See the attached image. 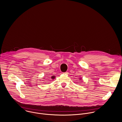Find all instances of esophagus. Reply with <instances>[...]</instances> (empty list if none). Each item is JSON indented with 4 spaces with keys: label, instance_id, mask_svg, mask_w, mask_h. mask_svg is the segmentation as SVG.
<instances>
[{
    "label": "esophagus",
    "instance_id": "1",
    "mask_svg": "<svg viewBox=\"0 0 122 122\" xmlns=\"http://www.w3.org/2000/svg\"><path fill=\"white\" fill-rule=\"evenodd\" d=\"M63 74H64V75H68V73L67 72H66L63 73Z\"/></svg>",
    "mask_w": 122,
    "mask_h": 122
}]
</instances>
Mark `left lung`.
Returning <instances> with one entry per match:
<instances>
[{
    "mask_svg": "<svg viewBox=\"0 0 122 122\" xmlns=\"http://www.w3.org/2000/svg\"><path fill=\"white\" fill-rule=\"evenodd\" d=\"M80 80H81V78H80Z\"/></svg>",
    "mask_w": 122,
    "mask_h": 122,
    "instance_id": "8db88e82",
    "label": "left lung"
}]
</instances>
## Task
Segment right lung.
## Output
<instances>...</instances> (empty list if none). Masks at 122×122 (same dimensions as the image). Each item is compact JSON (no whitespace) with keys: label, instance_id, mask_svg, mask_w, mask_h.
Segmentation results:
<instances>
[{"label":"right lung","instance_id":"1","mask_svg":"<svg viewBox=\"0 0 122 122\" xmlns=\"http://www.w3.org/2000/svg\"><path fill=\"white\" fill-rule=\"evenodd\" d=\"M54 78H55V77L54 76H52V77H51V78H52V79H54Z\"/></svg>","mask_w":122,"mask_h":122}]
</instances>
